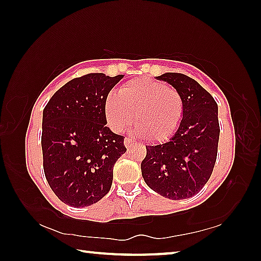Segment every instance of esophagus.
<instances>
[{"instance_id": "34e87169", "label": "esophagus", "mask_w": 261, "mask_h": 261, "mask_svg": "<svg viewBox=\"0 0 261 261\" xmlns=\"http://www.w3.org/2000/svg\"><path fill=\"white\" fill-rule=\"evenodd\" d=\"M134 143H135V141L132 140V139H130V138H125V139H124V145H125V147H129L130 145H132Z\"/></svg>"}]
</instances>
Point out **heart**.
I'll return each instance as SVG.
<instances>
[{"label":"heart","mask_w":261,"mask_h":261,"mask_svg":"<svg viewBox=\"0 0 261 261\" xmlns=\"http://www.w3.org/2000/svg\"><path fill=\"white\" fill-rule=\"evenodd\" d=\"M106 118L115 132H122L132 121L136 132L151 141H165L175 134L184 113L183 96L166 83L143 78L124 84L117 95L105 103Z\"/></svg>","instance_id":"1"}]
</instances>
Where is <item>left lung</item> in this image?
Returning a JSON list of instances; mask_svg holds the SVG:
<instances>
[{
  "label": "left lung",
  "mask_w": 261,
  "mask_h": 261,
  "mask_svg": "<svg viewBox=\"0 0 261 261\" xmlns=\"http://www.w3.org/2000/svg\"><path fill=\"white\" fill-rule=\"evenodd\" d=\"M155 78L182 94L184 113L169 140L146 146L141 175L160 196L187 199L204 188L213 171L220 136L218 103L199 83L185 74L168 72Z\"/></svg>",
  "instance_id": "8db88e82"
}]
</instances>
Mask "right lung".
<instances>
[{"instance_id": "1", "label": "right lung", "mask_w": 261, "mask_h": 261, "mask_svg": "<svg viewBox=\"0 0 261 261\" xmlns=\"http://www.w3.org/2000/svg\"><path fill=\"white\" fill-rule=\"evenodd\" d=\"M124 77L88 73L62 86L42 113L41 147L46 179L69 206L95 204L109 192L113 169L126 148L106 121L105 103Z\"/></svg>"}]
</instances>
